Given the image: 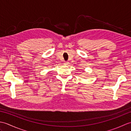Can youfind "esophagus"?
I'll use <instances>...</instances> for the list:
<instances>
[{
  "label": "esophagus",
  "mask_w": 131,
  "mask_h": 131,
  "mask_svg": "<svg viewBox=\"0 0 131 131\" xmlns=\"http://www.w3.org/2000/svg\"><path fill=\"white\" fill-rule=\"evenodd\" d=\"M64 64H65V65H68V61H65V62H64Z\"/></svg>",
  "instance_id": "obj_1"
}]
</instances>
